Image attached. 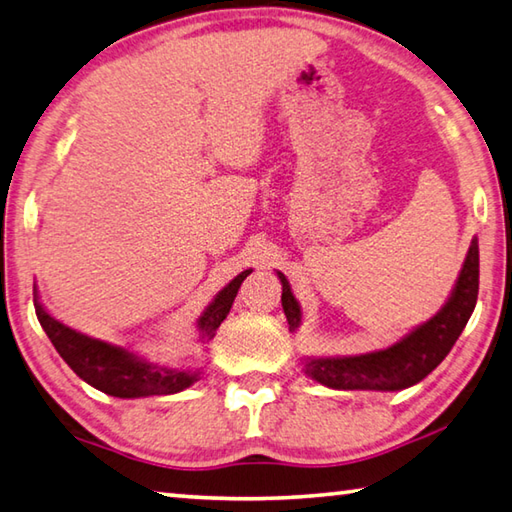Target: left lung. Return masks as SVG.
Here are the masks:
<instances>
[{
    "mask_svg": "<svg viewBox=\"0 0 512 512\" xmlns=\"http://www.w3.org/2000/svg\"><path fill=\"white\" fill-rule=\"evenodd\" d=\"M283 283V310L289 330L301 325V307L289 289L287 278L278 272ZM479 294V247L472 240L468 256L461 267L457 285L452 289L448 303L441 307L437 316L419 325L399 343L385 350L339 356V359H310L305 361V374L314 381L334 390H403L419 383L446 359L452 345L464 332L468 318L477 305Z\"/></svg>",
    "mask_w": 512,
    "mask_h": 512,
    "instance_id": "8db88e82",
    "label": "left lung"
}]
</instances>
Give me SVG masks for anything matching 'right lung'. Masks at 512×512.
<instances>
[{
	"label": "right lung",
	"instance_id": "1",
	"mask_svg": "<svg viewBox=\"0 0 512 512\" xmlns=\"http://www.w3.org/2000/svg\"><path fill=\"white\" fill-rule=\"evenodd\" d=\"M249 274H252V269L238 274L223 292H218L214 303H211L205 314L200 316L198 327L202 341L214 339L220 323L225 321L231 310V303H234L240 283H243ZM35 314L37 321L44 327L46 336L55 345V350L60 352L66 363H69V368L80 376V379L93 385V388L111 394V397L136 399L151 397V394H173L189 388V385L196 383L200 376V372H185L153 365L140 359V356L131 354L129 350H124V347L104 343L75 332L64 323L55 321V318L37 301Z\"/></svg>",
	"mask_w": 512,
	"mask_h": 512
}]
</instances>
